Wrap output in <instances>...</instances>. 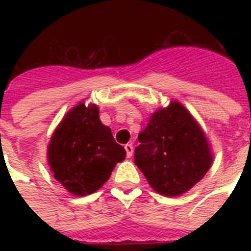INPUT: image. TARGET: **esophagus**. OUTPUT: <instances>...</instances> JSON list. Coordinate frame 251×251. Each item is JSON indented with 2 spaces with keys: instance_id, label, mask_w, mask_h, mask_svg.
<instances>
[{
  "instance_id": "1",
  "label": "esophagus",
  "mask_w": 251,
  "mask_h": 251,
  "mask_svg": "<svg viewBox=\"0 0 251 251\" xmlns=\"http://www.w3.org/2000/svg\"><path fill=\"white\" fill-rule=\"evenodd\" d=\"M125 150H126V155H127V157L133 156V152H134L133 145H130V143L125 145Z\"/></svg>"
}]
</instances>
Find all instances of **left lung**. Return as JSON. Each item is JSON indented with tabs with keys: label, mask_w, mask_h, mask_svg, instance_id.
<instances>
[{
	"label": "left lung",
	"mask_w": 251,
	"mask_h": 251,
	"mask_svg": "<svg viewBox=\"0 0 251 251\" xmlns=\"http://www.w3.org/2000/svg\"><path fill=\"white\" fill-rule=\"evenodd\" d=\"M138 141L135 165L150 186L165 197L190 190L212 164L210 143L202 127L178 101L157 109Z\"/></svg>",
	"instance_id": "1"
}]
</instances>
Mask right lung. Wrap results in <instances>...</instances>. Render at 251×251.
<instances>
[{
  "label": "right lung",
  "mask_w": 251,
  "mask_h": 251,
  "mask_svg": "<svg viewBox=\"0 0 251 251\" xmlns=\"http://www.w3.org/2000/svg\"><path fill=\"white\" fill-rule=\"evenodd\" d=\"M125 156V149L100 121L95 104L79 102L68 112L48 145V164L54 178L78 197L99 190Z\"/></svg>",
  "instance_id": "add662e5"
}]
</instances>
